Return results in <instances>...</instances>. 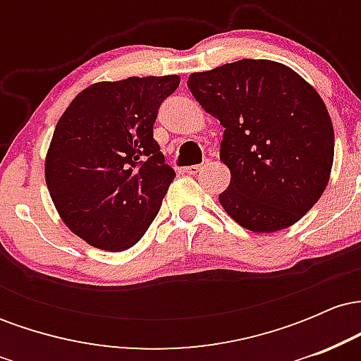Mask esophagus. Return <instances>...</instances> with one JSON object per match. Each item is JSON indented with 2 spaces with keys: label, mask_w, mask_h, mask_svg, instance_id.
<instances>
[{
  "label": "esophagus",
  "mask_w": 361,
  "mask_h": 361,
  "mask_svg": "<svg viewBox=\"0 0 361 361\" xmlns=\"http://www.w3.org/2000/svg\"><path fill=\"white\" fill-rule=\"evenodd\" d=\"M202 169H204V164H195V166L185 168L183 171L186 173V175H198V173H200Z\"/></svg>",
  "instance_id": "obj_1"
}]
</instances>
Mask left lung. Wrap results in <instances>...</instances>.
<instances>
[{
  "instance_id": "left-lung-1",
  "label": "left lung",
  "mask_w": 361,
  "mask_h": 361,
  "mask_svg": "<svg viewBox=\"0 0 361 361\" xmlns=\"http://www.w3.org/2000/svg\"><path fill=\"white\" fill-rule=\"evenodd\" d=\"M188 88L224 127L221 161L231 183L219 195L252 233L300 221L321 198L334 157V130L319 93L288 66L243 59L193 73Z\"/></svg>"
}]
</instances>
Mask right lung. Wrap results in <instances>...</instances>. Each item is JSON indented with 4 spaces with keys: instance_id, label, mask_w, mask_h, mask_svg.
I'll return each instance as SVG.
<instances>
[{
    "instance_id": "right-lung-1",
    "label": "right lung",
    "mask_w": 361,
    "mask_h": 361,
    "mask_svg": "<svg viewBox=\"0 0 361 361\" xmlns=\"http://www.w3.org/2000/svg\"><path fill=\"white\" fill-rule=\"evenodd\" d=\"M180 76L94 82L69 103L45 156V183L62 222L90 246H134L175 180L152 137Z\"/></svg>"
}]
</instances>
